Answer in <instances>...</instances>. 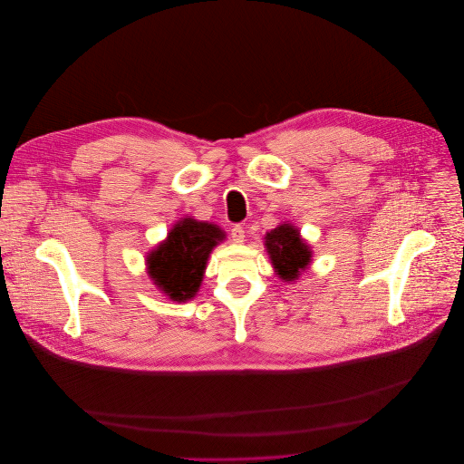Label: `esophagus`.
<instances>
[{"label":"esophagus","instance_id":"1","mask_svg":"<svg viewBox=\"0 0 464 464\" xmlns=\"http://www.w3.org/2000/svg\"><path fill=\"white\" fill-rule=\"evenodd\" d=\"M230 232H232V234H230V236H232V241H234V243H237V245H239V243H243V241H245V237H246V232H245V228H243L241 225H236Z\"/></svg>","mask_w":464,"mask_h":464}]
</instances>
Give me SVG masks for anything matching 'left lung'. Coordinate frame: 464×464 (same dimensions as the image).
Wrapping results in <instances>:
<instances>
[{"instance_id":"left-lung-1","label":"left lung","mask_w":464,"mask_h":464,"mask_svg":"<svg viewBox=\"0 0 464 464\" xmlns=\"http://www.w3.org/2000/svg\"><path fill=\"white\" fill-rule=\"evenodd\" d=\"M266 250L276 275L284 282L298 280L302 271L311 263V248L300 237L298 228L291 223H282L266 234Z\"/></svg>"}]
</instances>
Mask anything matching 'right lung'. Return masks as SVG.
Instances as JSON below:
<instances>
[{"instance_id": "right-lung-1", "label": "right lung", "mask_w": 464, "mask_h": 464, "mask_svg": "<svg viewBox=\"0 0 464 464\" xmlns=\"http://www.w3.org/2000/svg\"><path fill=\"white\" fill-rule=\"evenodd\" d=\"M225 239L212 223L184 218L148 256V275L153 284L175 302H186L198 293L208 254Z\"/></svg>"}]
</instances>
